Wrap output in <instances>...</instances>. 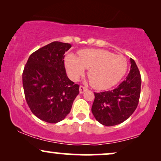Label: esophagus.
<instances>
[{
	"label": "esophagus",
	"instance_id": "obj_1",
	"mask_svg": "<svg viewBox=\"0 0 161 161\" xmlns=\"http://www.w3.org/2000/svg\"><path fill=\"white\" fill-rule=\"evenodd\" d=\"M86 91H87V89L86 88V87H85L83 86L79 87V93H84Z\"/></svg>",
	"mask_w": 161,
	"mask_h": 161
}]
</instances>
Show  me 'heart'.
Returning <instances> with one entry per match:
<instances>
[{"label": "heart", "mask_w": 161, "mask_h": 161, "mask_svg": "<svg viewBox=\"0 0 161 161\" xmlns=\"http://www.w3.org/2000/svg\"><path fill=\"white\" fill-rule=\"evenodd\" d=\"M65 66L68 76L76 81L88 68L87 76L95 89L106 90L118 84L127 71L125 57L104 49L85 48L78 51V57L68 54Z\"/></svg>", "instance_id": "1"}]
</instances>
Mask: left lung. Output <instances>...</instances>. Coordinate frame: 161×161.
I'll list each match as a JSON object with an SVG mask.
<instances>
[{"label": "left lung", "instance_id": "obj_1", "mask_svg": "<svg viewBox=\"0 0 161 161\" xmlns=\"http://www.w3.org/2000/svg\"><path fill=\"white\" fill-rule=\"evenodd\" d=\"M130 70L116 88L94 93L91 111L96 121L104 126H114L126 121L136 110L141 93V78L136 62L130 59Z\"/></svg>", "mask_w": 161, "mask_h": 161}]
</instances>
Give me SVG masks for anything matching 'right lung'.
<instances>
[{
	"mask_svg": "<svg viewBox=\"0 0 161 161\" xmlns=\"http://www.w3.org/2000/svg\"><path fill=\"white\" fill-rule=\"evenodd\" d=\"M71 45L51 42L30 55L23 73L25 97L30 110L42 121H61L71 110L79 85L66 74L64 57Z\"/></svg>",
	"mask_w": 161,
	"mask_h": 161,
	"instance_id": "add662e5",
	"label": "right lung"
}]
</instances>
